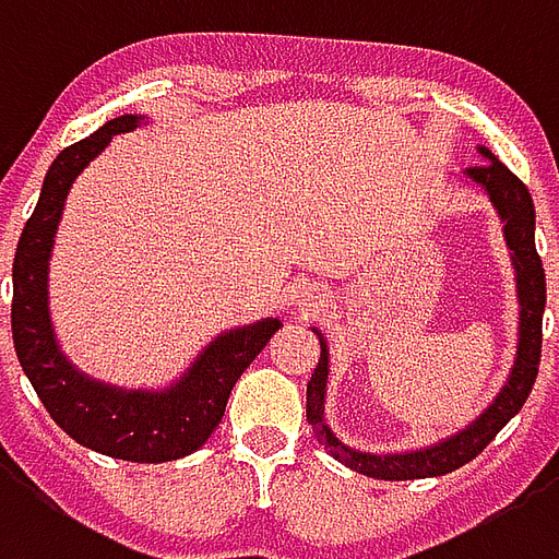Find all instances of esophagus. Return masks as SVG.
Masks as SVG:
<instances>
[{"mask_svg":"<svg viewBox=\"0 0 559 559\" xmlns=\"http://www.w3.org/2000/svg\"><path fill=\"white\" fill-rule=\"evenodd\" d=\"M296 305H299L301 311H311V308L322 305V296L313 290V287H299V293H296Z\"/></svg>","mask_w":559,"mask_h":559,"instance_id":"obj_1","label":"esophagus"}]
</instances>
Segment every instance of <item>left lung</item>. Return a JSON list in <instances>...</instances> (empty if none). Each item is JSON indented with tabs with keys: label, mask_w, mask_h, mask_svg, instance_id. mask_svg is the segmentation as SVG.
<instances>
[{
	"label": "left lung",
	"mask_w": 559,
	"mask_h": 559,
	"mask_svg": "<svg viewBox=\"0 0 559 559\" xmlns=\"http://www.w3.org/2000/svg\"><path fill=\"white\" fill-rule=\"evenodd\" d=\"M486 159L465 171V183L477 186L483 195L495 206L500 225H503V242L510 248L512 269H515V299H519V343H515V361L510 376L500 388V394L483 408V415L471 420L468 427L453 436L441 438L436 444L403 453H370L343 444L325 424V391H329V343L320 329L313 334L320 337V364L308 382V424L322 448L329 450L346 468L358 471L373 479H424L441 477L450 471L462 468L465 462L483 453L491 438L519 415L524 400L531 396V388L539 373V353H543V313H545V269L536 254V210L527 186L512 175L507 165L489 147H477Z\"/></svg>",
	"instance_id": "left-lung-1"
}]
</instances>
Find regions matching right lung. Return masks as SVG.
Returning a JSON list of instances; mask_svg holds the SVG:
<instances>
[{"mask_svg":"<svg viewBox=\"0 0 559 559\" xmlns=\"http://www.w3.org/2000/svg\"><path fill=\"white\" fill-rule=\"evenodd\" d=\"M144 115L111 118L52 159L32 218L14 254L11 332L23 373L49 417L82 448L127 462H171L195 453L225 415L246 367L284 322L278 317L227 329L168 388H121L82 373L61 353L49 317V258L73 180L97 159L111 135L142 127Z\"/></svg>","mask_w":559,"mask_h":559,"instance_id":"right-lung-1","label":"right lung"}]
</instances>
